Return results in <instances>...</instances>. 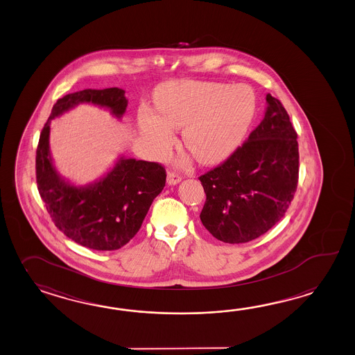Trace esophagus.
Returning a JSON list of instances; mask_svg holds the SVG:
<instances>
[{"label":"esophagus","instance_id":"1","mask_svg":"<svg viewBox=\"0 0 355 355\" xmlns=\"http://www.w3.org/2000/svg\"><path fill=\"white\" fill-rule=\"evenodd\" d=\"M182 181L181 177L178 174L173 173V172H168L166 174V183L174 186V184H178Z\"/></svg>","mask_w":355,"mask_h":355}]
</instances>
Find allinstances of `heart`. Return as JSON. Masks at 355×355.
<instances>
[{"label":"heart","instance_id":"heart-1","mask_svg":"<svg viewBox=\"0 0 355 355\" xmlns=\"http://www.w3.org/2000/svg\"><path fill=\"white\" fill-rule=\"evenodd\" d=\"M158 114L139 112L141 134L163 153L173 141L172 128H182V144L202 164L228 158L252 122L256 99L247 87L196 80L166 83L155 92Z\"/></svg>","mask_w":355,"mask_h":355}]
</instances>
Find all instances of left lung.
Masks as SVG:
<instances>
[{"label":"left lung","instance_id":"8db88e82","mask_svg":"<svg viewBox=\"0 0 355 355\" xmlns=\"http://www.w3.org/2000/svg\"><path fill=\"white\" fill-rule=\"evenodd\" d=\"M266 102L265 117L248 140L198 178L206 193L200 219L224 243L265 234L285 215L297 189V132L283 104L270 94Z\"/></svg>","mask_w":355,"mask_h":355}]
</instances>
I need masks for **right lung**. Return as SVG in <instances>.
Listing matches in <instances>:
<instances>
[{
  "label": "right lung",
  "mask_w": 355,
  "mask_h": 355,
  "mask_svg": "<svg viewBox=\"0 0 355 355\" xmlns=\"http://www.w3.org/2000/svg\"><path fill=\"white\" fill-rule=\"evenodd\" d=\"M119 87L85 89L58 99L40 134L35 169L40 197L55 227L79 245L114 251L141 228L154 198L166 186V169L158 163L119 155L101 178L76 184L61 175L49 149L51 121L79 104H92L122 119L128 101Z\"/></svg>",
  "instance_id": "1"
}]
</instances>
